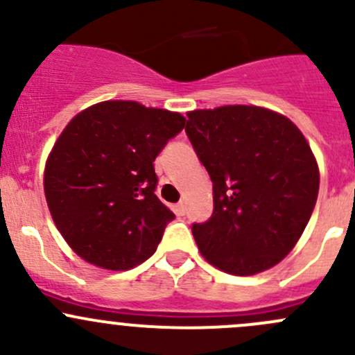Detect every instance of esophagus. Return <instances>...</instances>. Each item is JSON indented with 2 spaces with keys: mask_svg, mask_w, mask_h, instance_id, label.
I'll return each instance as SVG.
<instances>
[{
  "mask_svg": "<svg viewBox=\"0 0 355 355\" xmlns=\"http://www.w3.org/2000/svg\"><path fill=\"white\" fill-rule=\"evenodd\" d=\"M175 213H177L178 216H184V214H185V202H184V200H180L178 204H175Z\"/></svg>",
  "mask_w": 355,
  "mask_h": 355,
  "instance_id": "obj_1",
  "label": "esophagus"
}]
</instances>
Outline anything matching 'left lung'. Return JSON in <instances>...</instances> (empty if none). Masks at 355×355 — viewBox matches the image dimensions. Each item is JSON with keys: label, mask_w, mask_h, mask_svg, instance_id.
Segmentation results:
<instances>
[{"label": "left lung", "mask_w": 355, "mask_h": 355, "mask_svg": "<svg viewBox=\"0 0 355 355\" xmlns=\"http://www.w3.org/2000/svg\"><path fill=\"white\" fill-rule=\"evenodd\" d=\"M196 155L213 182V216L192 227L209 264L235 277L280 263L307 227L320 191L309 142L285 114L227 105L187 113Z\"/></svg>", "instance_id": "left-lung-1"}]
</instances>
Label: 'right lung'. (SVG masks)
Returning <instances> with one entry per match:
<instances>
[{
  "label": "right lung",
  "instance_id": "1",
  "mask_svg": "<svg viewBox=\"0 0 355 355\" xmlns=\"http://www.w3.org/2000/svg\"><path fill=\"white\" fill-rule=\"evenodd\" d=\"M185 127L177 111L103 101L75 114L44 166L53 221L77 256L125 271L155 254L175 218L155 189V159Z\"/></svg>",
  "mask_w": 355,
  "mask_h": 355
}]
</instances>
